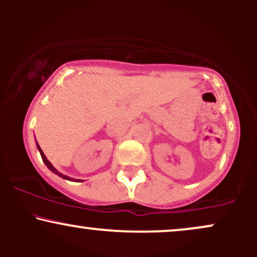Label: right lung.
<instances>
[{"label": "right lung", "mask_w": 257, "mask_h": 257, "mask_svg": "<svg viewBox=\"0 0 257 257\" xmlns=\"http://www.w3.org/2000/svg\"><path fill=\"white\" fill-rule=\"evenodd\" d=\"M37 149H38V151H40V153H41V157H42V159H43V162H44V164H46V166H47V167H48V169H49V170H52V172H53V173H54V174H57V175H59V176H60V178H63V179L70 180V181H71V180H73V179H71V178H69V176H66V175H63V174H60V173H59V172H58V170H57V169H55V168H54V167H53V164L51 163V162H49V161H48V159H47V157H46V155H44V153H43V151H42V150H41V147H40V145H38V144H37ZM73 181H75V180H73ZM79 181H82V180H78V182H79Z\"/></svg>", "instance_id": "add662e5"}]
</instances>
